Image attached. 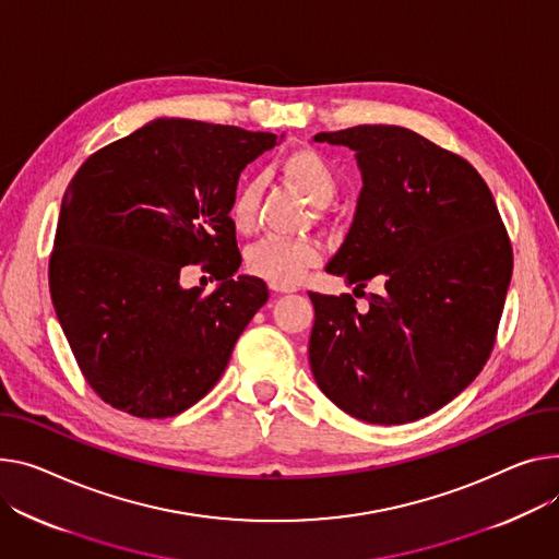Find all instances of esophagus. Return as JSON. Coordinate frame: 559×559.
<instances>
[{
  "mask_svg": "<svg viewBox=\"0 0 559 559\" xmlns=\"http://www.w3.org/2000/svg\"><path fill=\"white\" fill-rule=\"evenodd\" d=\"M274 292H278V294H289V292H296L294 287H276V285H270Z\"/></svg>",
  "mask_w": 559,
  "mask_h": 559,
  "instance_id": "esophagus-1",
  "label": "esophagus"
}]
</instances>
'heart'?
<instances>
[{
  "label": "heart",
  "instance_id": "1",
  "mask_svg": "<svg viewBox=\"0 0 559 559\" xmlns=\"http://www.w3.org/2000/svg\"><path fill=\"white\" fill-rule=\"evenodd\" d=\"M283 177L296 191L306 195L314 206H325L334 200L340 189L337 173L332 164L314 147H294L281 162ZM260 198V183L247 181L240 186L229 206V219L238 231L253 227ZM321 251L310 240L263 238L247 249V272L267 281L276 287H292L304 278L308 267L317 265Z\"/></svg>",
  "mask_w": 559,
  "mask_h": 559
}]
</instances>
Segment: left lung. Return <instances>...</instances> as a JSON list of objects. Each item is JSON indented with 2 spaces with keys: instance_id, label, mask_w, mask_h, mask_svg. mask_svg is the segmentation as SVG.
I'll use <instances>...</instances> for the list:
<instances>
[{
  "instance_id": "left-lung-1",
  "label": "left lung",
  "mask_w": 559,
  "mask_h": 559,
  "mask_svg": "<svg viewBox=\"0 0 559 559\" xmlns=\"http://www.w3.org/2000/svg\"><path fill=\"white\" fill-rule=\"evenodd\" d=\"M361 170L350 231L325 265L355 289L384 276L366 310L310 292V368L357 420L404 425L452 402L486 366L512 276L488 183L463 157L400 126L319 132Z\"/></svg>"
}]
</instances>
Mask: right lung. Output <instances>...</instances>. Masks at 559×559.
I'll use <instances>...</instances> for the list:
<instances>
[{
    "instance_id": "right-lung-1",
    "label": "right lung",
    "mask_w": 559,
    "mask_h": 559,
    "mask_svg": "<svg viewBox=\"0 0 559 559\" xmlns=\"http://www.w3.org/2000/svg\"><path fill=\"white\" fill-rule=\"evenodd\" d=\"M283 139L155 119L100 147L62 198L51 301L87 384L136 418H170L225 373L267 287L242 263L229 219L240 173ZM204 262L221 285H178Z\"/></svg>"
}]
</instances>
